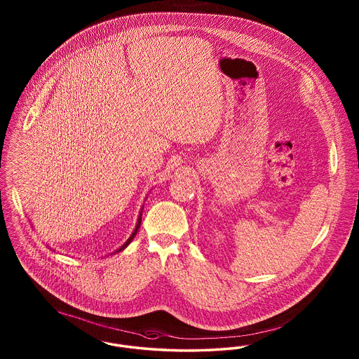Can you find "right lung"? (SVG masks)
<instances>
[{
    "label": "right lung",
    "instance_id": "1",
    "mask_svg": "<svg viewBox=\"0 0 359 359\" xmlns=\"http://www.w3.org/2000/svg\"><path fill=\"white\" fill-rule=\"evenodd\" d=\"M142 208H144V207H142ZM141 215H142V211L140 212V217H138V221H137L136 229H135V231L132 233V236L129 237V239H128V241H126V242H125V243L121 246L120 249H117L114 253H118V252H121V250H123V249H125V248H126V246H128V245H129V243L133 241L135 236L137 234V231H138V229H140V224H141Z\"/></svg>",
    "mask_w": 359,
    "mask_h": 359
}]
</instances>
